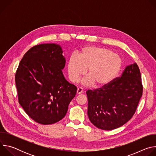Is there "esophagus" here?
<instances>
[{
  "label": "esophagus",
  "mask_w": 156,
  "mask_h": 156,
  "mask_svg": "<svg viewBox=\"0 0 156 156\" xmlns=\"http://www.w3.org/2000/svg\"><path fill=\"white\" fill-rule=\"evenodd\" d=\"M83 92V89H82L81 87H78V88L77 89L76 93H77L78 94H81Z\"/></svg>",
  "instance_id": "obj_1"
}]
</instances>
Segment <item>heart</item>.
<instances>
[{
  "label": "heart",
  "mask_w": 156,
  "mask_h": 156,
  "mask_svg": "<svg viewBox=\"0 0 156 156\" xmlns=\"http://www.w3.org/2000/svg\"><path fill=\"white\" fill-rule=\"evenodd\" d=\"M122 66L120 57L109 49L86 47L81 49L79 56L72 55L68 61V74L71 81L77 82L85 74L83 84L103 87L112 82L119 74Z\"/></svg>",
  "instance_id": "heart-1"
}]
</instances>
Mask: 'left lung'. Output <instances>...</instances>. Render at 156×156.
Segmentation results:
<instances>
[{
	"mask_svg": "<svg viewBox=\"0 0 156 156\" xmlns=\"http://www.w3.org/2000/svg\"><path fill=\"white\" fill-rule=\"evenodd\" d=\"M143 89L138 65L134 63L127 66L121 77L105 86L86 91L89 119L104 130L122 126L135 114Z\"/></svg>",
	"mask_w": 156,
	"mask_h": 156,
	"instance_id": "obj_1",
	"label": "left lung"
}]
</instances>
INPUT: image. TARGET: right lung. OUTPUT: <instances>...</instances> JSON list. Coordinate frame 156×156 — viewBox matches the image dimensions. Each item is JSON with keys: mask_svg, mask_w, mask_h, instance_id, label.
Masks as SVG:
<instances>
[{"mask_svg": "<svg viewBox=\"0 0 156 156\" xmlns=\"http://www.w3.org/2000/svg\"><path fill=\"white\" fill-rule=\"evenodd\" d=\"M62 53L55 44L35 46L25 53L16 72L19 104L40 124L62 120L76 93V87L63 75L66 61Z\"/></svg>", "mask_w": 156, "mask_h": 156, "instance_id": "add662e5", "label": "right lung"}]
</instances>
